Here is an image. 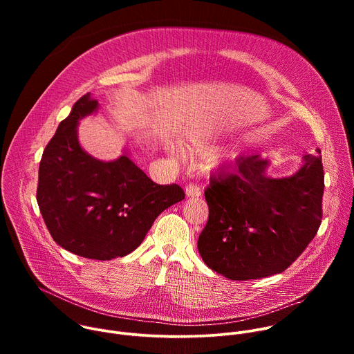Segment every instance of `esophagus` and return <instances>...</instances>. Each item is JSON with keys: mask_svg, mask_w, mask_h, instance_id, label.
I'll return each instance as SVG.
<instances>
[{"mask_svg": "<svg viewBox=\"0 0 354 354\" xmlns=\"http://www.w3.org/2000/svg\"><path fill=\"white\" fill-rule=\"evenodd\" d=\"M185 193L187 197H197L200 196V187L196 183H189L185 187Z\"/></svg>", "mask_w": 354, "mask_h": 354, "instance_id": "34e87169", "label": "esophagus"}]
</instances>
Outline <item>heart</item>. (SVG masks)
Returning a JSON list of instances; mask_svg holds the SVG:
<instances>
[{
  "label": "heart",
  "mask_w": 354,
  "mask_h": 354,
  "mask_svg": "<svg viewBox=\"0 0 354 354\" xmlns=\"http://www.w3.org/2000/svg\"><path fill=\"white\" fill-rule=\"evenodd\" d=\"M186 144H187V149L190 151V153H196V154H201V156L210 153V151L213 149V145L210 144V140L205 134H201L198 131L187 133ZM218 160H220V156L213 154L210 157L212 165H216L218 162Z\"/></svg>",
  "instance_id": "heart-1"
}]
</instances>
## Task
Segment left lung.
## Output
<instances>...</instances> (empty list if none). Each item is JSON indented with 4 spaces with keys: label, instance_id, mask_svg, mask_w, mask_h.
Returning <instances> with one entry per match:
<instances>
[{
    "label": "left lung",
    "instance_id": "obj_1",
    "mask_svg": "<svg viewBox=\"0 0 354 354\" xmlns=\"http://www.w3.org/2000/svg\"><path fill=\"white\" fill-rule=\"evenodd\" d=\"M269 167L270 160L261 154L241 157L231 171L213 176L205 190L209 221L197 249L212 270L230 280L281 273L321 225V156H304L290 176L273 178Z\"/></svg>",
    "mask_w": 354,
    "mask_h": 354
}]
</instances>
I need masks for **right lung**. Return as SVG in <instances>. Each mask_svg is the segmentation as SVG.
<instances>
[{
	"label": "right lung",
	"instance_id": "1",
	"mask_svg": "<svg viewBox=\"0 0 354 354\" xmlns=\"http://www.w3.org/2000/svg\"><path fill=\"white\" fill-rule=\"evenodd\" d=\"M88 92L46 145L39 165L37 205L56 243L82 258L111 261L133 252L156 218L185 198L178 185H157L129 157L100 161L78 140V124L96 113Z\"/></svg>",
	"mask_w": 354,
	"mask_h": 354
}]
</instances>
